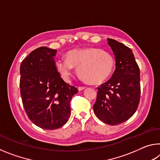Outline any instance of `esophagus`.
Masks as SVG:
<instances>
[{"label":"esophagus","mask_w":160,"mask_h":160,"mask_svg":"<svg viewBox=\"0 0 160 160\" xmlns=\"http://www.w3.org/2000/svg\"><path fill=\"white\" fill-rule=\"evenodd\" d=\"M86 88L85 87H78V90H79L80 91H82V90H85Z\"/></svg>","instance_id":"1"}]
</instances>
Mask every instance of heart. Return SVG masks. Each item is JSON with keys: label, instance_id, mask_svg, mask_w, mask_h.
<instances>
[{"label": "heart", "instance_id": "heart-1", "mask_svg": "<svg viewBox=\"0 0 160 160\" xmlns=\"http://www.w3.org/2000/svg\"><path fill=\"white\" fill-rule=\"evenodd\" d=\"M66 58L57 59L55 66L66 81L71 76L72 67H78V74L87 82L101 84L111 76L115 65L112 54L96 48L70 50L66 53Z\"/></svg>", "mask_w": 160, "mask_h": 160}]
</instances>
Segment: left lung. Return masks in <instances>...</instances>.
I'll return each instance as SVG.
<instances>
[{
  "instance_id": "left-lung-1",
  "label": "left lung",
  "mask_w": 160,
  "mask_h": 160,
  "mask_svg": "<svg viewBox=\"0 0 160 160\" xmlns=\"http://www.w3.org/2000/svg\"><path fill=\"white\" fill-rule=\"evenodd\" d=\"M116 59V69L107 82L97 88L94 112L109 125L125 122L136 112L140 98V69L131 48L107 39Z\"/></svg>"
}]
</instances>
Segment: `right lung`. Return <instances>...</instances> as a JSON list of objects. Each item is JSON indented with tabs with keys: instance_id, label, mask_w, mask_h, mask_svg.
Here are the masks:
<instances>
[{
	"instance_id": "right-lung-1",
	"label": "right lung",
	"mask_w": 160,
	"mask_h": 160,
	"mask_svg": "<svg viewBox=\"0 0 160 160\" xmlns=\"http://www.w3.org/2000/svg\"><path fill=\"white\" fill-rule=\"evenodd\" d=\"M57 50L37 48L20 65V94L24 109L35 125L46 130L61 128L70 115V102L78 93L62 79L55 66Z\"/></svg>"
}]
</instances>
